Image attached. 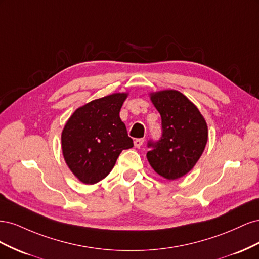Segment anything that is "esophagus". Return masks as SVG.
I'll return each instance as SVG.
<instances>
[{"label": "esophagus", "mask_w": 259, "mask_h": 259, "mask_svg": "<svg viewBox=\"0 0 259 259\" xmlns=\"http://www.w3.org/2000/svg\"><path fill=\"white\" fill-rule=\"evenodd\" d=\"M144 142H145L144 138H137V139L134 140V146L136 148H140V147H142V145L144 144Z\"/></svg>", "instance_id": "esophagus-1"}]
</instances>
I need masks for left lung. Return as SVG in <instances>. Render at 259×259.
Instances as JSON below:
<instances>
[{"mask_svg": "<svg viewBox=\"0 0 259 259\" xmlns=\"http://www.w3.org/2000/svg\"><path fill=\"white\" fill-rule=\"evenodd\" d=\"M161 114L162 136L148 143L147 159L160 176L175 180L193 168L207 143L204 117L184 94L166 90L150 94Z\"/></svg>", "mask_w": 259, "mask_h": 259, "instance_id": "8db88e82", "label": "left lung"}]
</instances>
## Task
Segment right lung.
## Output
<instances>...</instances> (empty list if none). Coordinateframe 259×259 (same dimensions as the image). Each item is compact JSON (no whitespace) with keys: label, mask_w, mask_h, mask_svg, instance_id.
Returning <instances> with one entry per match:
<instances>
[{"label":"right lung","mask_w":259,"mask_h":259,"mask_svg":"<svg viewBox=\"0 0 259 259\" xmlns=\"http://www.w3.org/2000/svg\"><path fill=\"white\" fill-rule=\"evenodd\" d=\"M127 93H115L77 108L61 133L64 159L74 176L86 185L104 179L122 150L134 144L120 110Z\"/></svg>","instance_id":"right-lung-1"}]
</instances>
